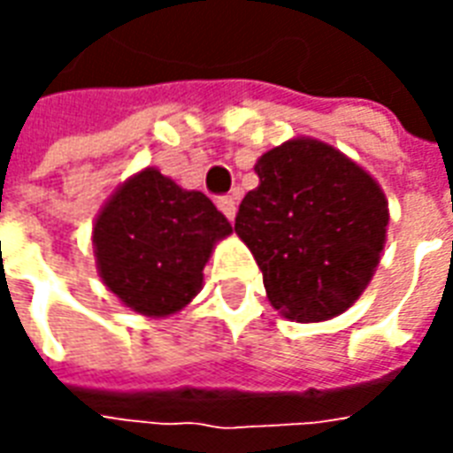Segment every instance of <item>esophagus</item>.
I'll return each mask as SVG.
<instances>
[{
    "mask_svg": "<svg viewBox=\"0 0 453 453\" xmlns=\"http://www.w3.org/2000/svg\"><path fill=\"white\" fill-rule=\"evenodd\" d=\"M218 208L223 211V216H226L227 220H235V213H237L235 196H220L218 198Z\"/></svg>",
    "mask_w": 453,
    "mask_h": 453,
    "instance_id": "esophagus-1",
    "label": "esophagus"
}]
</instances>
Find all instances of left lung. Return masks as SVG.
Segmentation results:
<instances>
[{
  "instance_id": "8db88e82",
  "label": "left lung",
  "mask_w": 453,
  "mask_h": 453,
  "mask_svg": "<svg viewBox=\"0 0 453 453\" xmlns=\"http://www.w3.org/2000/svg\"><path fill=\"white\" fill-rule=\"evenodd\" d=\"M235 233L255 255L269 303L296 323L344 313L369 286L388 227L379 181L315 138L286 140L255 165Z\"/></svg>"
}]
</instances>
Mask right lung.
<instances>
[{
	"label": "right lung",
	"instance_id": "add662e5",
	"mask_svg": "<svg viewBox=\"0 0 453 453\" xmlns=\"http://www.w3.org/2000/svg\"><path fill=\"white\" fill-rule=\"evenodd\" d=\"M230 233L233 226L206 194L145 167L104 203L92 245L104 286L120 303L167 318L201 291L208 257Z\"/></svg>",
	"mask_w": 453,
	"mask_h": 453
}]
</instances>
